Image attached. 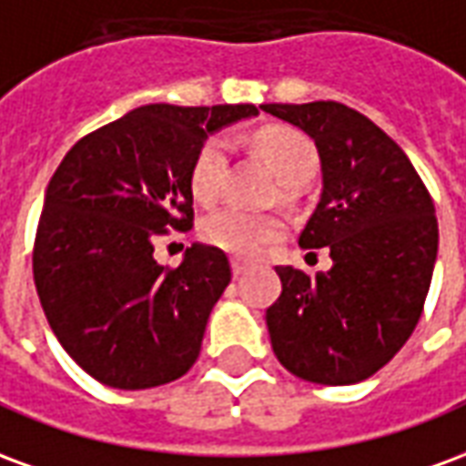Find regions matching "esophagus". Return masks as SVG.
I'll return each mask as SVG.
<instances>
[{
  "label": "esophagus",
  "instance_id": "34e87169",
  "mask_svg": "<svg viewBox=\"0 0 466 466\" xmlns=\"http://www.w3.org/2000/svg\"><path fill=\"white\" fill-rule=\"evenodd\" d=\"M247 269H249V264L242 262V259H232L234 277H239V274H244V272H247Z\"/></svg>",
  "mask_w": 466,
  "mask_h": 466
}]
</instances>
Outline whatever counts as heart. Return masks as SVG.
<instances>
[{
    "label": "heart",
    "instance_id": "b5f03b06",
    "mask_svg": "<svg viewBox=\"0 0 466 466\" xmlns=\"http://www.w3.org/2000/svg\"><path fill=\"white\" fill-rule=\"evenodd\" d=\"M257 149L282 182V194L289 197L317 172V152L312 142L297 129L269 127L257 134ZM229 169V142L224 137H209L194 157L189 187L202 204L214 202L224 189ZM199 234L207 244L234 257H254L282 237V222L272 214H257L239 207H222L204 217Z\"/></svg>",
    "mask_w": 466,
    "mask_h": 466
}]
</instances>
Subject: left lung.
Returning <instances> with one entry per match:
<instances>
[{"label":"left lung","instance_id":"1","mask_svg":"<svg viewBox=\"0 0 466 466\" xmlns=\"http://www.w3.org/2000/svg\"><path fill=\"white\" fill-rule=\"evenodd\" d=\"M302 129L322 162V194L299 234L329 249L332 269L309 277L277 267L267 309L284 370L314 384H357L380 371L420 322L440 229L427 187L400 144L339 102L262 105Z\"/></svg>","mask_w":466,"mask_h":466}]
</instances>
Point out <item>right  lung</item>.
I'll use <instances>...</instances> for the list:
<instances>
[{"instance_id":"add662e5","label":"right lung","mask_w":466,"mask_h":466,"mask_svg":"<svg viewBox=\"0 0 466 466\" xmlns=\"http://www.w3.org/2000/svg\"><path fill=\"white\" fill-rule=\"evenodd\" d=\"M257 115L254 105L139 106L56 167L36 227V294L59 344L96 381L149 390L197 361L229 259L192 244L179 267H162L154 239L192 227L189 172L207 137Z\"/></svg>"}]
</instances>
